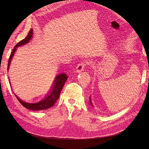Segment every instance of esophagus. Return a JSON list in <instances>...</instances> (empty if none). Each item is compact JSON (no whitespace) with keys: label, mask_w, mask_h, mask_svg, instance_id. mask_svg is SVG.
<instances>
[{"label":"esophagus","mask_w":149,"mask_h":149,"mask_svg":"<svg viewBox=\"0 0 149 149\" xmlns=\"http://www.w3.org/2000/svg\"><path fill=\"white\" fill-rule=\"evenodd\" d=\"M86 65V64L85 63H84V62L78 64V66H76V72H78V73H80V72L83 71L84 70V67H85Z\"/></svg>","instance_id":"obj_1"}]
</instances>
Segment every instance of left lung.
Listing matches in <instances>:
<instances>
[{
	"label": "left lung",
	"mask_w": 149,
	"mask_h": 149,
	"mask_svg": "<svg viewBox=\"0 0 149 149\" xmlns=\"http://www.w3.org/2000/svg\"><path fill=\"white\" fill-rule=\"evenodd\" d=\"M89 102H90V104H91V106L93 107L94 106H93V103H92V101H91V97H89Z\"/></svg>",
	"instance_id": "left-lung-1"
}]
</instances>
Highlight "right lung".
Returning <instances> with one entry per match:
<instances>
[{
	"mask_svg": "<svg viewBox=\"0 0 149 149\" xmlns=\"http://www.w3.org/2000/svg\"><path fill=\"white\" fill-rule=\"evenodd\" d=\"M33 30L31 29L29 31L28 35L26 36L25 38L21 40L20 42L18 43L14 47V48L13 49L12 52L9 57V59H8L7 70H9L11 60L12 59L13 55H14L15 52L17 50V47L23 46L24 45L28 43L30 41L31 38L33 37ZM67 79H68V76L65 73H61L57 75L55 78V80H54L53 86L50 92L48 93V94L45 96V97L43 99L42 101H40L38 102L31 103V102H25L23 100H22L20 98L18 97L14 93V92L13 91V93L15 94V96L17 97L18 101L20 102V104L22 106L25 107V108H26V109L32 110V111H40V110L47 109L48 108H50L55 104L56 101L58 100L61 89L63 87V86ZM9 83H10V84L11 85L10 82Z\"/></svg>",
	"mask_w": 149,
	"mask_h": 149,
	"instance_id": "1",
	"label": "right lung"
}]
</instances>
